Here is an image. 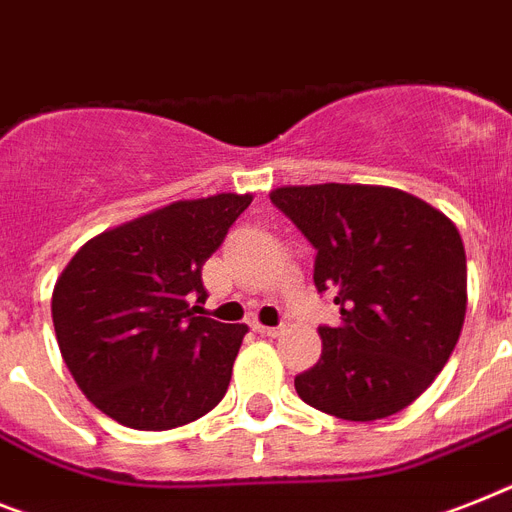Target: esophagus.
<instances>
[{"mask_svg":"<svg viewBox=\"0 0 512 512\" xmlns=\"http://www.w3.org/2000/svg\"><path fill=\"white\" fill-rule=\"evenodd\" d=\"M252 328H255L260 336H270V339L281 334V326H263V323H252Z\"/></svg>","mask_w":512,"mask_h":512,"instance_id":"1","label":"esophagus"}]
</instances>
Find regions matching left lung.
<instances>
[{
  "mask_svg": "<svg viewBox=\"0 0 512 512\" xmlns=\"http://www.w3.org/2000/svg\"><path fill=\"white\" fill-rule=\"evenodd\" d=\"M270 202L318 249L315 289L334 294L339 326L294 389L342 421H378L415 402L463 331L468 270L458 226L392 186H281Z\"/></svg>",
  "mask_w": 512,
  "mask_h": 512,
  "instance_id": "1",
  "label": "left lung"
}]
</instances>
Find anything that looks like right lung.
<instances>
[{
	"instance_id": "add662e5",
	"label": "right lung",
	"mask_w": 512,
	"mask_h": 512,
	"mask_svg": "<svg viewBox=\"0 0 512 512\" xmlns=\"http://www.w3.org/2000/svg\"><path fill=\"white\" fill-rule=\"evenodd\" d=\"M252 194L178 199L107 228L57 276L52 323L62 360L94 407L139 431L210 413L249 328L199 313L202 265Z\"/></svg>"
}]
</instances>
